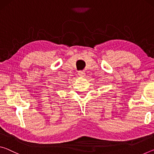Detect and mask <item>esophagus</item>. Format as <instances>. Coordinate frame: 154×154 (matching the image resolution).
<instances>
[{
  "label": "esophagus",
  "instance_id": "esophagus-1",
  "mask_svg": "<svg viewBox=\"0 0 154 154\" xmlns=\"http://www.w3.org/2000/svg\"><path fill=\"white\" fill-rule=\"evenodd\" d=\"M78 75H79V76H80V77H84L85 76V72L80 71L78 72Z\"/></svg>",
  "mask_w": 154,
  "mask_h": 154
}]
</instances>
